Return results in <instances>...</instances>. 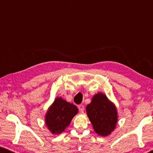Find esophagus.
Returning <instances> with one entry per match:
<instances>
[{
	"instance_id": "obj_1",
	"label": "esophagus",
	"mask_w": 153,
	"mask_h": 153,
	"mask_svg": "<svg viewBox=\"0 0 153 153\" xmlns=\"http://www.w3.org/2000/svg\"><path fill=\"white\" fill-rule=\"evenodd\" d=\"M78 108H79V110L80 112L83 113V111H84L85 108H84V106H83V104H79V105L78 106Z\"/></svg>"
}]
</instances>
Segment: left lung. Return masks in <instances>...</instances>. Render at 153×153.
<instances>
[{"label": "left lung", "instance_id": "8db88e82", "mask_svg": "<svg viewBox=\"0 0 153 153\" xmlns=\"http://www.w3.org/2000/svg\"><path fill=\"white\" fill-rule=\"evenodd\" d=\"M88 116L96 133L102 137L110 134L117 123V111L105 95L98 93L86 106Z\"/></svg>", "mask_w": 153, "mask_h": 153}]
</instances>
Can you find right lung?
I'll return each instance as SVG.
<instances>
[{"instance_id":"1","label":"right lung","mask_w":153,"mask_h":153,"mask_svg":"<svg viewBox=\"0 0 153 153\" xmlns=\"http://www.w3.org/2000/svg\"><path fill=\"white\" fill-rule=\"evenodd\" d=\"M77 112L78 108L74 104L61 97L56 98L46 115V124L51 133L58 134L65 131Z\"/></svg>"}]
</instances>
